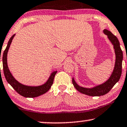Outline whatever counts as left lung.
I'll use <instances>...</instances> for the list:
<instances>
[{
    "label": "left lung",
    "instance_id": "left-lung-1",
    "mask_svg": "<svg viewBox=\"0 0 127 127\" xmlns=\"http://www.w3.org/2000/svg\"><path fill=\"white\" fill-rule=\"evenodd\" d=\"M104 32L107 35L108 39L113 44L116 53V63L114 70L112 73L109 79L102 85H100L95 88L89 89L82 88L76 83L74 79H72V83L76 90L81 93L90 96H100L106 95L110 91L117 82H118L122 73V62L123 59V54L120 45V42L117 38L110 31L105 29Z\"/></svg>",
    "mask_w": 127,
    "mask_h": 127
}]
</instances>
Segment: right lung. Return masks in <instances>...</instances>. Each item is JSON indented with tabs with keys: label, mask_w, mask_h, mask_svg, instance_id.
I'll use <instances>...</instances> for the list:
<instances>
[{
	"label": "right lung",
	"mask_w": 127,
	"mask_h": 127,
	"mask_svg": "<svg viewBox=\"0 0 127 127\" xmlns=\"http://www.w3.org/2000/svg\"><path fill=\"white\" fill-rule=\"evenodd\" d=\"M14 35H15V34L12 35V37L10 38L7 47H6L5 50L4 51L2 56L3 72H4L6 79L8 83L12 86V88L19 95H21L23 97H36L43 95V94L45 93L46 92L48 91L49 89L51 87L54 82V77H55L56 73H57V71L52 72L51 75L49 76L48 80H47V82L44 85L39 86H28L23 85L22 84L20 83L19 82H18L15 79L13 78L12 75L11 74L9 68H8L7 63V52Z\"/></svg>",
	"instance_id": "add662e5"
}]
</instances>
